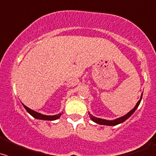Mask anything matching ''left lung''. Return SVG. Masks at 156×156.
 <instances>
[{
  "label": "left lung",
  "mask_w": 156,
  "mask_h": 156,
  "mask_svg": "<svg viewBox=\"0 0 156 156\" xmlns=\"http://www.w3.org/2000/svg\"><path fill=\"white\" fill-rule=\"evenodd\" d=\"M141 98H142V94H141V96H140V100L137 101V105L134 106V108H133V109L131 110V111H129L127 114H126V115H123V116L119 117V118L114 119V120H106V119H100V118H97V117L93 116V115H92L91 114H90V113H89V115H90V119H91L92 120H93L94 122L98 123V124L106 125V126H115V125H118V124H119V123H122V122H124L125 120H126V119H127L128 118H129V117L130 116V115H131L133 113V112H134L135 110L137 109V107H138L139 105H140V101H141Z\"/></svg>",
  "instance_id": "1"
}]
</instances>
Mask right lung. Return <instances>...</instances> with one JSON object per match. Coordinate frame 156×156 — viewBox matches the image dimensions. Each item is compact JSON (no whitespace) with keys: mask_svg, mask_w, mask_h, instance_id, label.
<instances>
[{"mask_svg":"<svg viewBox=\"0 0 156 156\" xmlns=\"http://www.w3.org/2000/svg\"><path fill=\"white\" fill-rule=\"evenodd\" d=\"M23 105L24 106V108H26L27 112H28L29 113L32 115L33 117L36 118L37 119H43V120H55V119H58L59 117L61 116L62 113L57 114V115H43V114L39 113V112H37L34 111V110L30 109V108L27 107V106L23 104Z\"/></svg>","mask_w":156,"mask_h":156,"instance_id":"1","label":"right lung"}]
</instances>
